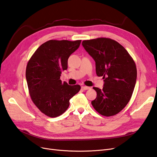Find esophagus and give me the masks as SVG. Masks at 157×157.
Returning a JSON list of instances; mask_svg holds the SVG:
<instances>
[{
    "label": "esophagus",
    "mask_w": 157,
    "mask_h": 157,
    "mask_svg": "<svg viewBox=\"0 0 157 157\" xmlns=\"http://www.w3.org/2000/svg\"><path fill=\"white\" fill-rule=\"evenodd\" d=\"M81 88H82V90H89V89H90V87H88V86H82V87H81Z\"/></svg>",
    "instance_id": "1"
}]
</instances>
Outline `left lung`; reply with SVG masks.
Returning a JSON list of instances; mask_svg holds the SVG:
<instances>
[{"instance_id":"left-lung-1","label":"left lung","mask_w":157,"mask_h":157,"mask_svg":"<svg viewBox=\"0 0 157 157\" xmlns=\"http://www.w3.org/2000/svg\"><path fill=\"white\" fill-rule=\"evenodd\" d=\"M82 44L96 62L98 77H103V89L97 92L92 105L103 116L111 117L121 112L129 102L137 78L134 59L118 42L108 38L83 40Z\"/></svg>"}]
</instances>
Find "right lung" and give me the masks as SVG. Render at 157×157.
<instances>
[{
	"label": "right lung",
	"mask_w": 157,
	"mask_h": 157,
	"mask_svg": "<svg viewBox=\"0 0 157 157\" xmlns=\"http://www.w3.org/2000/svg\"><path fill=\"white\" fill-rule=\"evenodd\" d=\"M80 42L81 40H50L41 44L28 61L25 75L31 98L46 116L62 115L68 109L71 98L80 91V85L62 82L60 76L67 70L69 57Z\"/></svg>",
	"instance_id": "right-lung-1"
}]
</instances>
